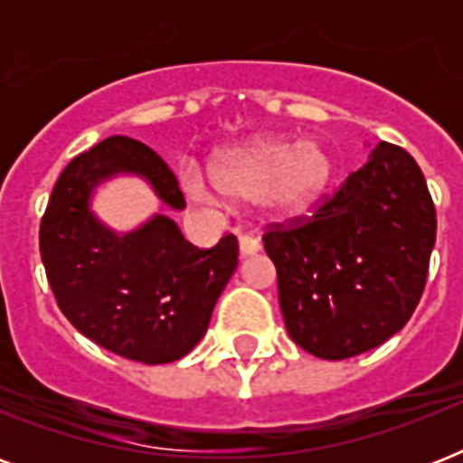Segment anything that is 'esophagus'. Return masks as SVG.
Here are the masks:
<instances>
[{"label":"esophagus","mask_w":463,"mask_h":463,"mask_svg":"<svg viewBox=\"0 0 463 463\" xmlns=\"http://www.w3.org/2000/svg\"><path fill=\"white\" fill-rule=\"evenodd\" d=\"M238 245H240V254H242V257H254V254L261 250L260 240L250 238V235H242V238L238 240Z\"/></svg>","instance_id":"obj_1"}]
</instances>
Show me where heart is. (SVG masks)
I'll return each mask as SVG.
<instances>
[{"label": "heart", "mask_w": 463, "mask_h": 463, "mask_svg": "<svg viewBox=\"0 0 463 463\" xmlns=\"http://www.w3.org/2000/svg\"><path fill=\"white\" fill-rule=\"evenodd\" d=\"M336 177V158L322 139L260 134L211 156L209 173L194 163L177 167L182 192L218 209L225 199L254 202L269 223H288L315 211Z\"/></svg>", "instance_id": "b5f03b06"}]
</instances>
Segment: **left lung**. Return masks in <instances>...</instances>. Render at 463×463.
<instances>
[{"label": "left lung", "mask_w": 463, "mask_h": 463, "mask_svg": "<svg viewBox=\"0 0 463 463\" xmlns=\"http://www.w3.org/2000/svg\"><path fill=\"white\" fill-rule=\"evenodd\" d=\"M435 231L418 163L380 141L309 223L264 235L290 338L344 360L394 336L423 296Z\"/></svg>", "instance_id": "left-lung-1"}]
</instances>
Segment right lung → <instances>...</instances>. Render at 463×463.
<instances>
[{"instance_id": "right-lung-1", "label": "right lung", "mask_w": 463, "mask_h": 463, "mask_svg": "<svg viewBox=\"0 0 463 463\" xmlns=\"http://www.w3.org/2000/svg\"><path fill=\"white\" fill-rule=\"evenodd\" d=\"M139 177L163 206L184 209L175 175L129 137H110L76 156L54 184L40 223V254L57 305L83 336L127 360L163 365L187 355L238 269V240L199 250L165 213L132 231L98 218V189Z\"/></svg>"}]
</instances>
